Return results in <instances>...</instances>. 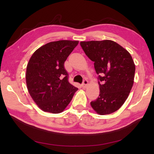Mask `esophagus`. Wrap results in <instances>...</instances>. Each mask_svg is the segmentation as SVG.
<instances>
[{
    "label": "esophagus",
    "instance_id": "34e87169",
    "mask_svg": "<svg viewBox=\"0 0 154 154\" xmlns=\"http://www.w3.org/2000/svg\"><path fill=\"white\" fill-rule=\"evenodd\" d=\"M88 83H89V82H88V81L87 79H85L83 81V83H82V87L83 88H86L87 87V85H88Z\"/></svg>",
    "mask_w": 154,
    "mask_h": 154
}]
</instances>
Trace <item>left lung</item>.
<instances>
[{
	"mask_svg": "<svg viewBox=\"0 0 154 154\" xmlns=\"http://www.w3.org/2000/svg\"><path fill=\"white\" fill-rule=\"evenodd\" d=\"M80 45L94 61L99 75L100 94L91 101V106L100 115L115 112L125 102L133 86L136 68L131 55L112 40L81 42Z\"/></svg>",
	"mask_w": 154,
	"mask_h": 154,
	"instance_id": "8db88e82",
	"label": "left lung"
}]
</instances>
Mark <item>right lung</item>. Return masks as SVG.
<instances>
[{
	"label": "right lung",
	"mask_w": 154,
	"mask_h": 154,
	"mask_svg": "<svg viewBox=\"0 0 154 154\" xmlns=\"http://www.w3.org/2000/svg\"><path fill=\"white\" fill-rule=\"evenodd\" d=\"M79 42H51L38 48L26 67L28 92L40 109L57 114L63 112L78 90L68 81L64 63Z\"/></svg>",
	"instance_id": "obj_1"
}]
</instances>
